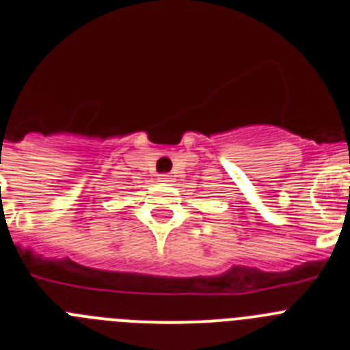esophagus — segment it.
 Masks as SVG:
<instances>
[{"instance_id":"obj_1","label":"esophagus","mask_w":350,"mask_h":350,"mask_svg":"<svg viewBox=\"0 0 350 350\" xmlns=\"http://www.w3.org/2000/svg\"><path fill=\"white\" fill-rule=\"evenodd\" d=\"M159 182H163V184H170V182H173L172 175H168V173H163V175H159Z\"/></svg>"}]
</instances>
